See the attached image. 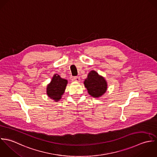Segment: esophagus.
<instances>
[{
	"mask_svg": "<svg viewBox=\"0 0 157 157\" xmlns=\"http://www.w3.org/2000/svg\"><path fill=\"white\" fill-rule=\"evenodd\" d=\"M73 79H74V81H75L76 82H79L80 80H81L79 76H75V77L73 78Z\"/></svg>",
	"mask_w": 157,
	"mask_h": 157,
	"instance_id": "1",
	"label": "esophagus"
}]
</instances>
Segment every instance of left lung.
Returning a JSON list of instances; mask_svg holds the SVG:
<instances>
[{"label":"left lung","mask_w":157,"mask_h":157,"mask_svg":"<svg viewBox=\"0 0 157 157\" xmlns=\"http://www.w3.org/2000/svg\"><path fill=\"white\" fill-rule=\"evenodd\" d=\"M84 84L89 94L94 98L102 96L107 90V81L94 70L89 73L87 78L84 81Z\"/></svg>","instance_id":"obj_1"}]
</instances>
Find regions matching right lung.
Here are the masks:
<instances>
[{"label":"right lung","mask_w":157,"mask_h":157,"mask_svg":"<svg viewBox=\"0 0 157 157\" xmlns=\"http://www.w3.org/2000/svg\"><path fill=\"white\" fill-rule=\"evenodd\" d=\"M67 83V79L61 78L58 74L54 75L52 81L47 85V94L55 102L59 101L64 94Z\"/></svg>","instance_id":"obj_1"}]
</instances>
